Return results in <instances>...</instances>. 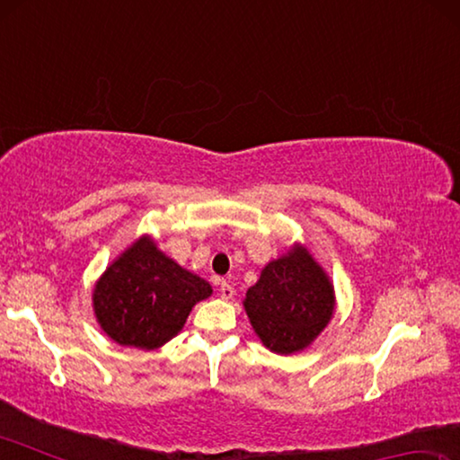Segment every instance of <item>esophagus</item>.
Listing matches in <instances>:
<instances>
[{"label":"esophagus","mask_w":460,"mask_h":460,"mask_svg":"<svg viewBox=\"0 0 460 460\" xmlns=\"http://www.w3.org/2000/svg\"><path fill=\"white\" fill-rule=\"evenodd\" d=\"M219 292H221V298L223 300H231L233 294H235V290H233V286L229 282H221Z\"/></svg>","instance_id":"1"}]
</instances>
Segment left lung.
Listing matches in <instances>:
<instances>
[{"instance_id":"left-lung-1","label":"left lung","mask_w":460,"mask_h":460,"mask_svg":"<svg viewBox=\"0 0 460 460\" xmlns=\"http://www.w3.org/2000/svg\"><path fill=\"white\" fill-rule=\"evenodd\" d=\"M243 306L263 345L274 353L290 355L305 351L329 324L334 290L308 249L294 245L261 270L258 284L245 294Z\"/></svg>"}]
</instances>
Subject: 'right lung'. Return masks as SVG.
<instances>
[{"mask_svg":"<svg viewBox=\"0 0 460 460\" xmlns=\"http://www.w3.org/2000/svg\"><path fill=\"white\" fill-rule=\"evenodd\" d=\"M211 294V284L178 266L144 235L99 278L93 308L107 337L152 351L174 339L192 306Z\"/></svg>","mask_w":460,"mask_h":460,"instance_id":"1","label":"right lung"}]
</instances>
